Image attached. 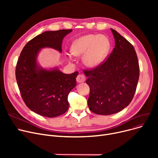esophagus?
<instances>
[{
    "label": "esophagus",
    "instance_id": "1",
    "mask_svg": "<svg viewBox=\"0 0 158 158\" xmlns=\"http://www.w3.org/2000/svg\"><path fill=\"white\" fill-rule=\"evenodd\" d=\"M76 80H77V82H79V83H80V82H85L86 79H85V77L84 75L79 74L77 77V78H76Z\"/></svg>",
    "mask_w": 158,
    "mask_h": 158
}]
</instances>
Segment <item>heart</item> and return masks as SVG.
Returning a JSON list of instances; mask_svg holds the SVG:
<instances>
[{"label": "heart", "mask_w": 158, "mask_h": 158, "mask_svg": "<svg viewBox=\"0 0 158 158\" xmlns=\"http://www.w3.org/2000/svg\"><path fill=\"white\" fill-rule=\"evenodd\" d=\"M110 48L111 41L107 36L90 34L74 40L70 51L75 56H82V63L87 67L95 68L104 61ZM68 59L73 61L71 54Z\"/></svg>", "instance_id": "1"}]
</instances>
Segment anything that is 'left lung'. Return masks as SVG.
I'll list each match as a JSON object with an SVG mask.
<instances>
[{
	"instance_id": "8db88e82",
	"label": "left lung",
	"mask_w": 158,
	"mask_h": 158,
	"mask_svg": "<svg viewBox=\"0 0 158 158\" xmlns=\"http://www.w3.org/2000/svg\"><path fill=\"white\" fill-rule=\"evenodd\" d=\"M111 31L115 43L113 52L101 66L84 71L89 86L88 107L101 115L117 113L131 103L139 75L135 48L117 31Z\"/></svg>"
}]
</instances>
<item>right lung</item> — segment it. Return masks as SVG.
Returning a JSON list of instances; mask_svg holds the SVG:
<instances>
[{"mask_svg": "<svg viewBox=\"0 0 158 158\" xmlns=\"http://www.w3.org/2000/svg\"><path fill=\"white\" fill-rule=\"evenodd\" d=\"M72 31H48L36 36L25 45L16 64V79L23 100L31 111L41 116L56 117L69 109L68 95L76 86L78 72L66 74L57 66L43 68L38 56L45 48L61 53L63 40Z\"/></svg>", "mask_w": 158, "mask_h": 158, "instance_id": "right-lung-1", "label": "right lung"}]
</instances>
